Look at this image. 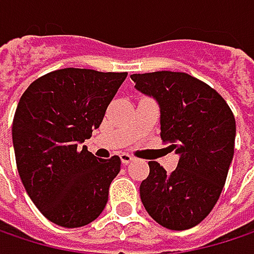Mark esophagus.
<instances>
[{"label":"esophagus","instance_id":"obj_1","mask_svg":"<svg viewBox=\"0 0 254 254\" xmlns=\"http://www.w3.org/2000/svg\"><path fill=\"white\" fill-rule=\"evenodd\" d=\"M121 161H122V164H124V165H127L129 162H132V161H133V157L124 152V154H121Z\"/></svg>","mask_w":254,"mask_h":254}]
</instances>
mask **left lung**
<instances>
[{
    "label": "left lung",
    "instance_id": "left-lung-1",
    "mask_svg": "<svg viewBox=\"0 0 254 254\" xmlns=\"http://www.w3.org/2000/svg\"><path fill=\"white\" fill-rule=\"evenodd\" d=\"M135 87L157 99L161 138L180 155L170 174L149 161L139 187L148 214L170 230H187L210 214L223 191L234 155L236 119L227 102L207 83L181 71L132 74Z\"/></svg>",
    "mask_w": 254,
    "mask_h": 254
}]
</instances>
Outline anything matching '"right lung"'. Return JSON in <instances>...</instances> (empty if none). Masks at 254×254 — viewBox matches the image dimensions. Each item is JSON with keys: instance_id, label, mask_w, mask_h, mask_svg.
Returning <instances> with one entry per match:
<instances>
[{"instance_id": "1", "label": "right lung", "mask_w": 254, "mask_h": 254, "mask_svg": "<svg viewBox=\"0 0 254 254\" xmlns=\"http://www.w3.org/2000/svg\"><path fill=\"white\" fill-rule=\"evenodd\" d=\"M127 73L60 68L31 83L12 121L15 162L40 213L74 229L103 211L121 158L99 159L80 143L100 127Z\"/></svg>"}]
</instances>
